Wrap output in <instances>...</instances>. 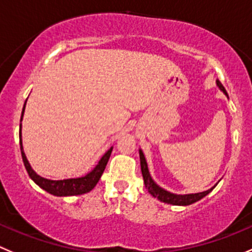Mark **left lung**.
Wrapping results in <instances>:
<instances>
[{"mask_svg": "<svg viewBox=\"0 0 252 252\" xmlns=\"http://www.w3.org/2000/svg\"><path fill=\"white\" fill-rule=\"evenodd\" d=\"M218 86L221 89L222 92H224L225 95H227L226 90L224 89V86L221 85L220 81H218ZM140 159H141V171H142V176H143V181H145L146 184V188L148 189L150 194H152L155 198L159 199L160 202L167 203V204H172V205H189V204H193V203L198 202L202 198H204L205 195L210 193V191L214 189V187L208 190L202 191V193H195V194H184V195H179V194H173V193H169V191L164 190L162 189L160 187H158L155 182L152 181L150 176V172H148L147 168V162L145 159V156H143L142 151L140 150Z\"/></svg>", "mask_w": 252, "mask_h": 252, "instance_id": "left-lung-1", "label": "left lung"}]
</instances>
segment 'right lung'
<instances>
[{
  "mask_svg": "<svg viewBox=\"0 0 252 252\" xmlns=\"http://www.w3.org/2000/svg\"><path fill=\"white\" fill-rule=\"evenodd\" d=\"M26 106V102H25ZM23 112H25V107L22 110V117ZM22 121V119H21ZM21 127L22 125H20V145H21V153H22V159L23 163H25L26 169H27L28 174H30L31 178L38 184L42 189H44L48 193L53 194V195L57 196H69V195H80V194H85L88 191L92 190L95 186L97 184L99 179L101 178L102 173H104V169L107 164V160H109L110 156H111L112 147L102 156L101 159L99 160L97 166L93 169L90 173L86 174L85 177H80V178H71V179H63V181H50V179H45L43 177H39L34 171L32 169V167L28 163L27 158H26L25 152H23L22 147V135H21Z\"/></svg>",
  "mask_w": 252,
  "mask_h": 252,
  "instance_id": "right-lung-1",
  "label": "right lung"
}]
</instances>
